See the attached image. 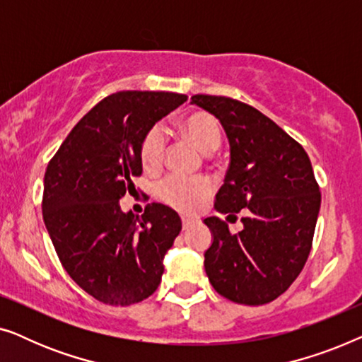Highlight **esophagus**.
I'll return each instance as SVG.
<instances>
[{
  "label": "esophagus",
  "instance_id": "obj_1",
  "mask_svg": "<svg viewBox=\"0 0 362 362\" xmlns=\"http://www.w3.org/2000/svg\"><path fill=\"white\" fill-rule=\"evenodd\" d=\"M192 224H194V221L186 219V217H182V230H187Z\"/></svg>",
  "mask_w": 362,
  "mask_h": 362
}]
</instances>
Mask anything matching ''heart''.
<instances>
[{
    "mask_svg": "<svg viewBox=\"0 0 362 362\" xmlns=\"http://www.w3.org/2000/svg\"><path fill=\"white\" fill-rule=\"evenodd\" d=\"M180 130L187 140L206 155L219 150L222 132L219 122L211 113L194 112L180 123ZM168 136L163 127L155 125L148 130L140 143V161L145 171H158L166 153ZM156 197L165 204L182 212H192L204 202L212 192V185L206 177L187 180L182 176H166L155 187Z\"/></svg>",
    "mask_w": 362,
    "mask_h": 362,
    "instance_id": "1",
    "label": "heart"
}]
</instances>
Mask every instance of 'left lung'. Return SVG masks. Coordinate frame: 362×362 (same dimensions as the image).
<instances>
[{"mask_svg":"<svg viewBox=\"0 0 362 362\" xmlns=\"http://www.w3.org/2000/svg\"><path fill=\"white\" fill-rule=\"evenodd\" d=\"M224 127L230 165L214 207L247 211L239 234L207 217L212 244L204 254L211 285L224 298L265 305L288 290L311 250L321 192L303 146L257 108L229 97L192 95Z\"/></svg>","mask_w":362,"mask_h":362,"instance_id":"left-lung-1","label":"left lung"}]
</instances>
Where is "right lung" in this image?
I'll list each match as a JSON object with an SVG mask.
<instances>
[{
	"instance_id": "right-lung-1",
	"label": "right lung",
	"mask_w": 362,
	"mask_h": 362,
	"mask_svg": "<svg viewBox=\"0 0 362 362\" xmlns=\"http://www.w3.org/2000/svg\"><path fill=\"white\" fill-rule=\"evenodd\" d=\"M186 100L173 92L112 93L81 118L49 161L44 224L71 279L102 303H138L160 285L180 216L151 202L138 217L122 212L120 199L143 171V135Z\"/></svg>"
}]
</instances>
